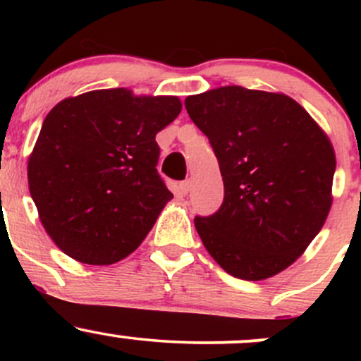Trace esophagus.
Masks as SVG:
<instances>
[{
    "mask_svg": "<svg viewBox=\"0 0 361 361\" xmlns=\"http://www.w3.org/2000/svg\"><path fill=\"white\" fill-rule=\"evenodd\" d=\"M190 186H192V183H190V180H185L181 181L180 185H178V190H180L181 195H186L190 192Z\"/></svg>",
    "mask_w": 361,
    "mask_h": 361,
    "instance_id": "34e87169",
    "label": "esophagus"
}]
</instances>
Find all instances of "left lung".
I'll return each instance as SVG.
<instances>
[{
    "instance_id": "left-lung-1",
    "label": "left lung",
    "mask_w": 361,
    "mask_h": 361,
    "mask_svg": "<svg viewBox=\"0 0 361 361\" xmlns=\"http://www.w3.org/2000/svg\"><path fill=\"white\" fill-rule=\"evenodd\" d=\"M209 137L224 202L195 227L229 275L264 280L288 268L324 226L336 157L327 135L295 100L243 86L185 100Z\"/></svg>"
}]
</instances>
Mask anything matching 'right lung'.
Listing matches in <instances>:
<instances>
[{"instance_id":"1","label":"right lung","mask_w":361,"mask_h":361,"mask_svg":"<svg viewBox=\"0 0 361 361\" xmlns=\"http://www.w3.org/2000/svg\"><path fill=\"white\" fill-rule=\"evenodd\" d=\"M176 97L94 90L57 103L28 157V188L44 229L80 263L111 264L139 247L173 198L157 173L156 134Z\"/></svg>"}]
</instances>
